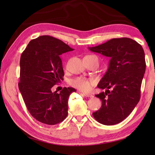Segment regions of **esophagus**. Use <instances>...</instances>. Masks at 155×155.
<instances>
[{
  "mask_svg": "<svg viewBox=\"0 0 155 155\" xmlns=\"http://www.w3.org/2000/svg\"><path fill=\"white\" fill-rule=\"evenodd\" d=\"M82 94H83L84 97H90V98H91V97H93V94H88V93H81Z\"/></svg>",
  "mask_w": 155,
  "mask_h": 155,
  "instance_id": "1",
  "label": "esophagus"
}]
</instances>
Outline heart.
Segmentation results:
<instances>
[{"label":"heart","instance_id":"obj_1","mask_svg":"<svg viewBox=\"0 0 155 155\" xmlns=\"http://www.w3.org/2000/svg\"><path fill=\"white\" fill-rule=\"evenodd\" d=\"M71 84L72 87L83 92H88L91 90V86L94 84V81L84 77H77L71 80Z\"/></svg>","mask_w":155,"mask_h":155}]
</instances>
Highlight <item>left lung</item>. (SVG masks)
I'll return each instance as SVG.
<instances>
[{"label":"left lung","mask_w":155,"mask_h":155,"mask_svg":"<svg viewBox=\"0 0 155 155\" xmlns=\"http://www.w3.org/2000/svg\"><path fill=\"white\" fill-rule=\"evenodd\" d=\"M88 49L110 58L108 70L97 85L106 91L95 95L101 100L102 106L93 113V117L104 125L119 123L140 100L146 69L143 48L133 39L118 38Z\"/></svg>","instance_id":"8db88e82"}]
</instances>
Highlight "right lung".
<instances>
[{"instance_id":"add662e5","label":"right lung","mask_w":155,"mask_h":155,"mask_svg":"<svg viewBox=\"0 0 155 155\" xmlns=\"http://www.w3.org/2000/svg\"><path fill=\"white\" fill-rule=\"evenodd\" d=\"M74 49L51 36H41L29 42L20 61L18 88L29 113L44 124L54 125L68 114V101L74 88L64 87L60 93L52 92L63 80L61 55Z\"/></svg>"}]
</instances>
